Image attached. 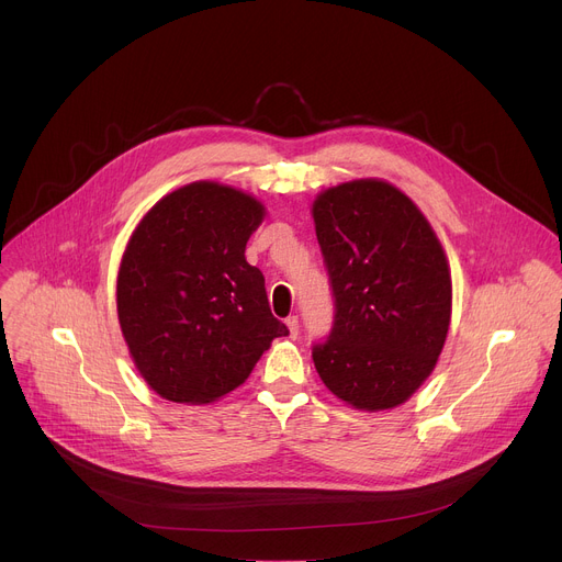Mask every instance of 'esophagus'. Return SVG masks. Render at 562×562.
Returning a JSON list of instances; mask_svg holds the SVG:
<instances>
[{
  "label": "esophagus",
  "instance_id": "obj_1",
  "mask_svg": "<svg viewBox=\"0 0 562 562\" xmlns=\"http://www.w3.org/2000/svg\"><path fill=\"white\" fill-rule=\"evenodd\" d=\"M284 323H286V327H289V336H291V338H297V336H300V319H297V315H289V317L284 319Z\"/></svg>",
  "mask_w": 562,
  "mask_h": 562
}]
</instances>
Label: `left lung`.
I'll return each mask as SVG.
<instances>
[{"mask_svg":"<svg viewBox=\"0 0 562 562\" xmlns=\"http://www.w3.org/2000/svg\"><path fill=\"white\" fill-rule=\"evenodd\" d=\"M313 222L334 291V327L315 369L347 405H403L429 378L451 319L445 251L420 209L382 180L319 193Z\"/></svg>","mask_w":562,"mask_h":562,"instance_id":"1","label":"left lung"}]
</instances>
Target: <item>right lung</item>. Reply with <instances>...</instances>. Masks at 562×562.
I'll use <instances>...</instances> for the list:
<instances>
[{
	"label": "right lung",
	"instance_id": "obj_1",
	"mask_svg": "<svg viewBox=\"0 0 562 562\" xmlns=\"http://www.w3.org/2000/svg\"><path fill=\"white\" fill-rule=\"evenodd\" d=\"M265 206L237 189L193 182L133 231L117 273V315L153 391L206 405L243 384L273 338L265 276L245 258Z\"/></svg>",
	"mask_w": 562,
	"mask_h": 562
}]
</instances>
